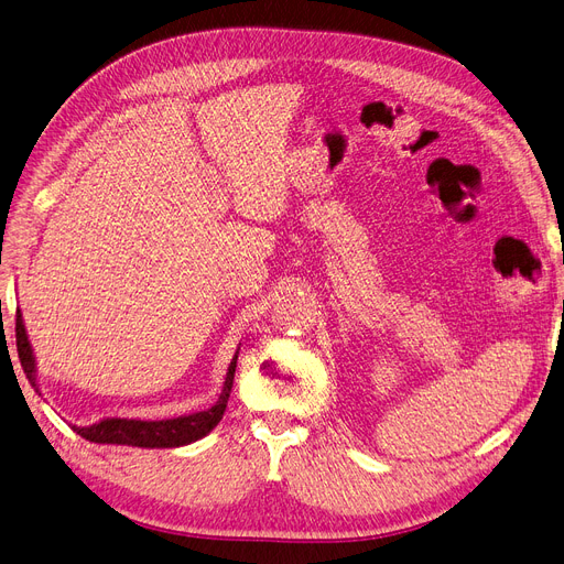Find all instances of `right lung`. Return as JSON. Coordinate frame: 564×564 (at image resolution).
<instances>
[{"instance_id": "obj_1", "label": "right lung", "mask_w": 564, "mask_h": 564, "mask_svg": "<svg viewBox=\"0 0 564 564\" xmlns=\"http://www.w3.org/2000/svg\"><path fill=\"white\" fill-rule=\"evenodd\" d=\"M15 339H18V358L20 365L30 379L32 388L41 394L39 390V371H36V358H34V348L30 344V337H26V328L22 314L18 310L15 318ZM236 360H238V348L229 362L227 377L223 383V392L218 397L216 404L206 411L197 413H187L178 417H167V420H140V417H102L89 426H77L70 424L73 432L79 434L83 438L91 443H107V445H130V447H181V445H191L206 434H210L213 429L218 426V422L225 415L229 392L234 386V371H236Z\"/></svg>"}]
</instances>
